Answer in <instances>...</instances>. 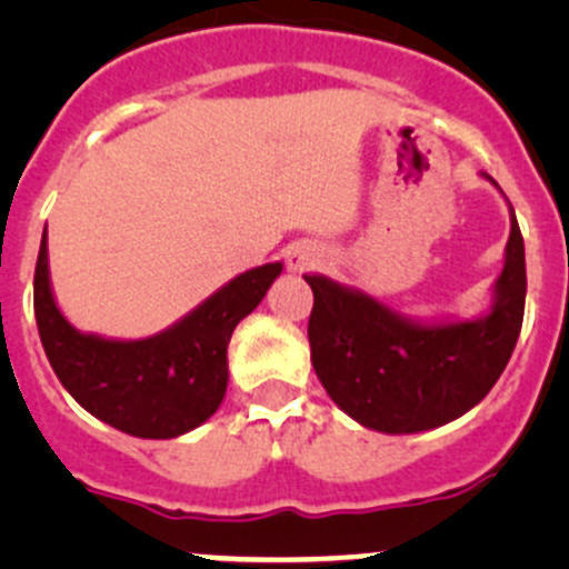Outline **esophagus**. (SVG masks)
<instances>
[{
	"mask_svg": "<svg viewBox=\"0 0 569 569\" xmlns=\"http://www.w3.org/2000/svg\"><path fill=\"white\" fill-rule=\"evenodd\" d=\"M286 258H289V267L295 269V272H302V269L317 267L325 256H321V250L317 248V244H295Z\"/></svg>",
	"mask_w": 569,
	"mask_h": 569,
	"instance_id": "esophagus-1",
	"label": "esophagus"
}]
</instances>
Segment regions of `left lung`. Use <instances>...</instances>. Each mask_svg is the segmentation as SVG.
Returning a JSON list of instances; mask_svg holds the SVG:
<instances>
[{
    "mask_svg": "<svg viewBox=\"0 0 569 569\" xmlns=\"http://www.w3.org/2000/svg\"><path fill=\"white\" fill-rule=\"evenodd\" d=\"M509 226L490 306L473 319H412L363 289L306 274L313 371L349 418L386 435L427 432L490 393L512 358L526 306V250L512 206Z\"/></svg>",
    "mask_w": 569,
    "mask_h": 569,
    "instance_id": "1",
    "label": "left lung"
}]
</instances>
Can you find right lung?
Returning a JSON list of instances; mask_svg holds the SVG:
<instances>
[{"instance_id":"1","label":"right lung","mask_w":569,"mask_h":569,"mask_svg":"<svg viewBox=\"0 0 569 569\" xmlns=\"http://www.w3.org/2000/svg\"><path fill=\"white\" fill-rule=\"evenodd\" d=\"M283 263L228 280L176 325L148 338L82 332L62 317L51 291L49 242L40 239L36 319L57 380L99 421L126 435L170 440L209 421L226 399L228 341L258 308Z\"/></svg>"}]
</instances>
